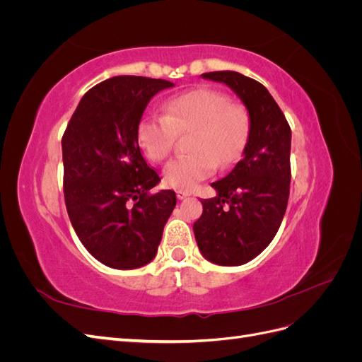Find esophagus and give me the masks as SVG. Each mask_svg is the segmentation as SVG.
<instances>
[{"instance_id":"obj_1","label":"esophagus","mask_w":362,"mask_h":362,"mask_svg":"<svg viewBox=\"0 0 362 362\" xmlns=\"http://www.w3.org/2000/svg\"><path fill=\"white\" fill-rule=\"evenodd\" d=\"M187 196H190L189 192H182V190H178V192H177V198H178V199H184V198H187Z\"/></svg>"}]
</instances>
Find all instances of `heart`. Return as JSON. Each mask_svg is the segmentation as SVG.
I'll return each instance as SVG.
<instances>
[{"instance_id": "obj_1", "label": "heart", "mask_w": 362, "mask_h": 362, "mask_svg": "<svg viewBox=\"0 0 362 362\" xmlns=\"http://www.w3.org/2000/svg\"><path fill=\"white\" fill-rule=\"evenodd\" d=\"M163 116H145L137 125V141L145 157L166 160L177 136L187 137L190 156L175 158L163 169V184L189 192L211 177L217 164L228 166L242 152L247 136V116L242 107L214 89L199 87L172 96L161 105Z\"/></svg>"}]
</instances>
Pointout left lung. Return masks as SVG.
<instances>
[{
    "instance_id": "obj_1",
    "label": "left lung",
    "mask_w": 362,
    "mask_h": 362,
    "mask_svg": "<svg viewBox=\"0 0 362 362\" xmlns=\"http://www.w3.org/2000/svg\"><path fill=\"white\" fill-rule=\"evenodd\" d=\"M225 83L249 113L242 160L211 184L217 194L201 199L202 216L193 231L201 254L218 266H242L276 235L290 194L291 129L264 86L234 71L202 74Z\"/></svg>"
}]
</instances>
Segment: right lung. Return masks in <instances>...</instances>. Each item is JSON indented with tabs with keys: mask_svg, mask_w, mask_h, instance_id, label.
Here are the masks:
<instances>
[{
	"mask_svg": "<svg viewBox=\"0 0 362 362\" xmlns=\"http://www.w3.org/2000/svg\"><path fill=\"white\" fill-rule=\"evenodd\" d=\"M166 80L119 75L87 92L62 139L63 190L83 246L103 264L131 270L157 255L177 194L141 156L137 125Z\"/></svg>",
	"mask_w": 362,
	"mask_h": 362,
	"instance_id": "add662e5",
	"label": "right lung"
}]
</instances>
